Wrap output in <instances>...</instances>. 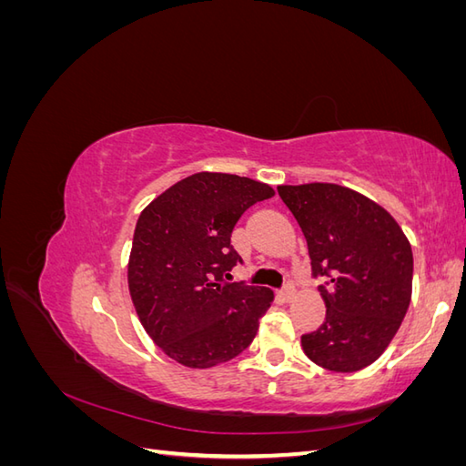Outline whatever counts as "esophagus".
I'll return each instance as SVG.
<instances>
[{
  "label": "esophagus",
  "instance_id": "34e87169",
  "mask_svg": "<svg viewBox=\"0 0 466 466\" xmlns=\"http://www.w3.org/2000/svg\"><path fill=\"white\" fill-rule=\"evenodd\" d=\"M295 293H298V291H295V288L291 284H288L284 289H281V298H284L286 301H293Z\"/></svg>",
  "mask_w": 466,
  "mask_h": 466
}]
</instances>
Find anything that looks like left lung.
<instances>
[{
    "instance_id": "8db88e82",
    "label": "left lung",
    "mask_w": 466,
    "mask_h": 466,
    "mask_svg": "<svg viewBox=\"0 0 466 466\" xmlns=\"http://www.w3.org/2000/svg\"><path fill=\"white\" fill-rule=\"evenodd\" d=\"M279 198L307 238L327 319L301 336L324 370L360 371L390 344L412 298V247L385 208L332 182L281 185Z\"/></svg>"
}]
</instances>
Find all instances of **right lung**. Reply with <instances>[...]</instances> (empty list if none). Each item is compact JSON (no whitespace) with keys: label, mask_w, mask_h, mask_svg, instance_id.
Wrapping results in <instances>:
<instances>
[{"label":"right lung","mask_w":466,"mask_h":466,"mask_svg":"<svg viewBox=\"0 0 466 466\" xmlns=\"http://www.w3.org/2000/svg\"><path fill=\"white\" fill-rule=\"evenodd\" d=\"M272 196L264 182L204 171L178 180L139 214L128 288L146 332L171 360L208 370L257 336L274 291L225 278L241 262L231 245L235 223Z\"/></svg>","instance_id":"obj_1"}]
</instances>
